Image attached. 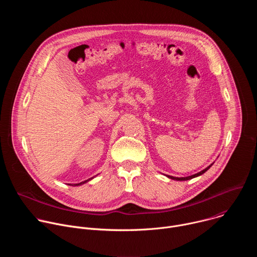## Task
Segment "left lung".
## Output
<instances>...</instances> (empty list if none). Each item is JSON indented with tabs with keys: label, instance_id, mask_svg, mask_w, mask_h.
Here are the masks:
<instances>
[{
	"label": "left lung",
	"instance_id": "obj_1",
	"mask_svg": "<svg viewBox=\"0 0 257 257\" xmlns=\"http://www.w3.org/2000/svg\"><path fill=\"white\" fill-rule=\"evenodd\" d=\"M213 165V163L212 164H210L208 167H206L204 170H202V171H200V172H198V173H196V174H194V175H191V176H187V177H173V176H170V175H165L166 177H168V178H170V179H172V180H176V181H187V180H190V179H193V178H196V177H198V176H200V175H202V174H204L211 166Z\"/></svg>",
	"mask_w": 257,
	"mask_h": 257
}]
</instances>
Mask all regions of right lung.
Masks as SVG:
<instances>
[{
  "label": "right lung",
  "mask_w": 257,
  "mask_h": 257,
  "mask_svg": "<svg viewBox=\"0 0 257 257\" xmlns=\"http://www.w3.org/2000/svg\"><path fill=\"white\" fill-rule=\"evenodd\" d=\"M97 176V175H96ZM95 177V176H94ZM94 177H91V178H89V179H87V180H85V181H82V182H80V183H77V184H69V185H71V186H80V185H83V184H85V183H87V182H89L90 180H92Z\"/></svg>",
  "instance_id": "right-lung-1"
}]
</instances>
